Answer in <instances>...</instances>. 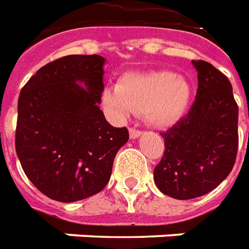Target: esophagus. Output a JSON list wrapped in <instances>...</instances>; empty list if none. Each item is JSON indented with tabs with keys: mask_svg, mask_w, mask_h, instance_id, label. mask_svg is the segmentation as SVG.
<instances>
[{
	"mask_svg": "<svg viewBox=\"0 0 249 249\" xmlns=\"http://www.w3.org/2000/svg\"><path fill=\"white\" fill-rule=\"evenodd\" d=\"M128 133H130V138L135 139V138H138L139 135L142 134V131H141V130H137V128L131 127L130 130H128Z\"/></svg>",
	"mask_w": 249,
	"mask_h": 249,
	"instance_id": "34e87169",
	"label": "esophagus"
}]
</instances>
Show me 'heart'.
Segmentation results:
<instances>
[{
  "label": "heart",
  "mask_w": 249,
  "mask_h": 249,
  "mask_svg": "<svg viewBox=\"0 0 249 249\" xmlns=\"http://www.w3.org/2000/svg\"><path fill=\"white\" fill-rule=\"evenodd\" d=\"M190 95L192 88L184 76L153 71L122 76L116 87L103 92V102L119 116L144 112L150 124L169 127L182 118Z\"/></svg>",
  "instance_id": "1"
}]
</instances>
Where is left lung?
I'll return each mask as SVG.
<instances>
[{
    "mask_svg": "<svg viewBox=\"0 0 249 249\" xmlns=\"http://www.w3.org/2000/svg\"><path fill=\"white\" fill-rule=\"evenodd\" d=\"M198 88L189 112L161 133L163 157L154 182L163 195L190 200L223 182L237 156L239 107L228 77L204 60H193Z\"/></svg>",
    "mask_w": 249,
    "mask_h": 249,
    "instance_id": "obj_1",
    "label": "left lung"
}]
</instances>
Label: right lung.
I'll return each instance as SVG.
<instances>
[{
  "label": "right lung",
  "instance_id": "obj_1",
  "mask_svg": "<svg viewBox=\"0 0 249 249\" xmlns=\"http://www.w3.org/2000/svg\"><path fill=\"white\" fill-rule=\"evenodd\" d=\"M105 57L70 54L41 67L17 105L16 153L43 195L73 202L108 184L126 127H112L99 108Z\"/></svg>",
  "mask_w": 249,
  "mask_h": 249
}]
</instances>
